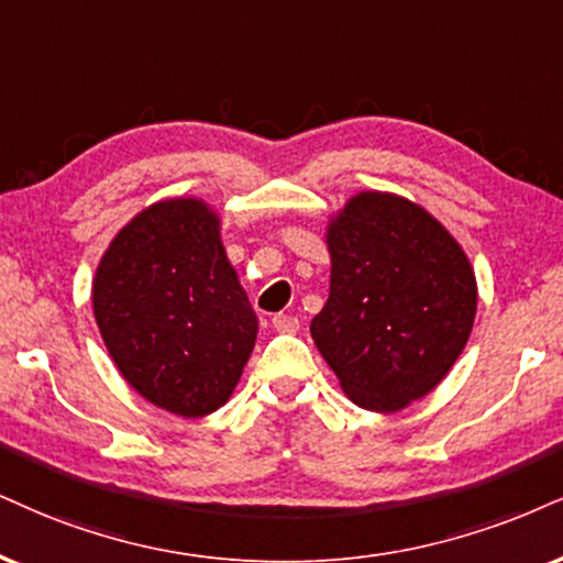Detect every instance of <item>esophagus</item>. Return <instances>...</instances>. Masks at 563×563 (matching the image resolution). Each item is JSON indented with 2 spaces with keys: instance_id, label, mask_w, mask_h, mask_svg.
<instances>
[{
  "instance_id": "1",
  "label": "esophagus",
  "mask_w": 563,
  "mask_h": 563,
  "mask_svg": "<svg viewBox=\"0 0 563 563\" xmlns=\"http://www.w3.org/2000/svg\"><path fill=\"white\" fill-rule=\"evenodd\" d=\"M271 325H274L276 331H282V334H295L297 329H300V321H297L295 316H287V313H276L271 318Z\"/></svg>"
}]
</instances>
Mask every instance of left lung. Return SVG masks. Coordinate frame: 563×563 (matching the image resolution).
<instances>
[{
  "label": "left lung",
  "instance_id": "1",
  "mask_svg": "<svg viewBox=\"0 0 563 563\" xmlns=\"http://www.w3.org/2000/svg\"><path fill=\"white\" fill-rule=\"evenodd\" d=\"M331 292L310 323L355 405L394 412L426 397L462 355L475 274L439 221L388 192H360L329 224Z\"/></svg>",
  "mask_w": 563,
  "mask_h": 563
}]
</instances>
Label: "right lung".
I'll list each match as a JSON object with an SVG mask.
<instances>
[{"mask_svg":"<svg viewBox=\"0 0 563 563\" xmlns=\"http://www.w3.org/2000/svg\"><path fill=\"white\" fill-rule=\"evenodd\" d=\"M93 313L124 380L183 418L224 405L258 334L217 213L196 198L154 203L117 234L96 271Z\"/></svg>","mask_w":563,"mask_h":563,"instance_id":"add662e5","label":"right lung"}]
</instances>
